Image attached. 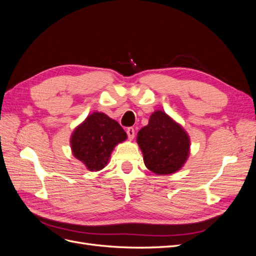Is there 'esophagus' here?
Wrapping results in <instances>:
<instances>
[{"mask_svg":"<svg viewBox=\"0 0 256 256\" xmlns=\"http://www.w3.org/2000/svg\"><path fill=\"white\" fill-rule=\"evenodd\" d=\"M126 132H127L129 140H132V138H134V129L132 127H129V128H127Z\"/></svg>","mask_w":256,"mask_h":256,"instance_id":"34e87169","label":"esophagus"}]
</instances>
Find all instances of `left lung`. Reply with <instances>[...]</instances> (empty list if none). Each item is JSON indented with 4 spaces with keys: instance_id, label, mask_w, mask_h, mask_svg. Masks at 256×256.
<instances>
[{
    "instance_id": "left-lung-1",
    "label": "left lung",
    "mask_w": 256,
    "mask_h": 256,
    "mask_svg": "<svg viewBox=\"0 0 256 256\" xmlns=\"http://www.w3.org/2000/svg\"><path fill=\"white\" fill-rule=\"evenodd\" d=\"M136 141L146 168L154 174L175 173L189 156L188 134L162 111L152 114L148 125L138 132Z\"/></svg>"
}]
</instances>
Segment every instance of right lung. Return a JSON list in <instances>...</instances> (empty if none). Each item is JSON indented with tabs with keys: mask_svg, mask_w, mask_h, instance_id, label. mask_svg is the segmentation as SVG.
I'll use <instances>...</instances> for the list:
<instances>
[{
	"mask_svg": "<svg viewBox=\"0 0 256 256\" xmlns=\"http://www.w3.org/2000/svg\"><path fill=\"white\" fill-rule=\"evenodd\" d=\"M127 138L120 124L104 113L95 112L76 127L70 138L74 156L90 171H99L109 160L116 144Z\"/></svg>",
	"mask_w": 256,
	"mask_h": 256,
	"instance_id": "add662e5",
	"label": "right lung"
}]
</instances>
